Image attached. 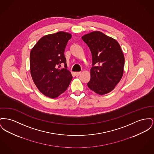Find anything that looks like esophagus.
<instances>
[{"instance_id":"34e87169","label":"esophagus","mask_w":154,"mask_h":154,"mask_svg":"<svg viewBox=\"0 0 154 154\" xmlns=\"http://www.w3.org/2000/svg\"><path fill=\"white\" fill-rule=\"evenodd\" d=\"M80 74H81V72H75V76H76V77H78V76H79Z\"/></svg>"}]
</instances>
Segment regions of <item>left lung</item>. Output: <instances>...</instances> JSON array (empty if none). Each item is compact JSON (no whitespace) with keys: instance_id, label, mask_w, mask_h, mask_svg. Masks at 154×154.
I'll list each match as a JSON object with an SVG mask.
<instances>
[{"instance_id":"obj_1","label":"left lung","mask_w":154,"mask_h":154,"mask_svg":"<svg viewBox=\"0 0 154 154\" xmlns=\"http://www.w3.org/2000/svg\"><path fill=\"white\" fill-rule=\"evenodd\" d=\"M92 54L91 79L87 85L97 94L103 95L113 90L121 80L125 57L121 47L113 38L100 31L82 36Z\"/></svg>"}]
</instances>
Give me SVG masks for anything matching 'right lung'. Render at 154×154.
<instances>
[{
    "label": "right lung",
    "instance_id": "right-lung-1",
    "mask_svg": "<svg viewBox=\"0 0 154 154\" xmlns=\"http://www.w3.org/2000/svg\"><path fill=\"white\" fill-rule=\"evenodd\" d=\"M72 35L63 31L42 37L30 52V71L38 89L55 98L63 93L72 80L67 69L64 51ZM62 64L65 68L60 69Z\"/></svg>",
    "mask_w": 154,
    "mask_h": 154
}]
</instances>
